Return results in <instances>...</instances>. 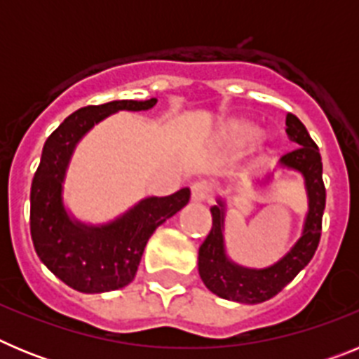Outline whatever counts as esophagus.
I'll return each mask as SVG.
<instances>
[{"instance_id":"1","label":"esophagus","mask_w":359,"mask_h":359,"mask_svg":"<svg viewBox=\"0 0 359 359\" xmlns=\"http://www.w3.org/2000/svg\"><path fill=\"white\" fill-rule=\"evenodd\" d=\"M190 190H192V199L194 201H207L214 196V189L208 182H196Z\"/></svg>"}]
</instances>
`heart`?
I'll list each match as a JSON object with an SVG mask.
<instances>
[{
  "instance_id": "1",
  "label": "heart",
  "mask_w": 359,
  "mask_h": 359,
  "mask_svg": "<svg viewBox=\"0 0 359 359\" xmlns=\"http://www.w3.org/2000/svg\"><path fill=\"white\" fill-rule=\"evenodd\" d=\"M259 128L255 123L246 122V120H239V122L230 123L226 129H224V142H226L230 147L241 149L244 145H248L250 142H253L259 136Z\"/></svg>"
}]
</instances>
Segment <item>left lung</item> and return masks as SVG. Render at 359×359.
Listing matches in <instances>:
<instances>
[{"mask_svg": "<svg viewBox=\"0 0 359 359\" xmlns=\"http://www.w3.org/2000/svg\"><path fill=\"white\" fill-rule=\"evenodd\" d=\"M286 133L298 145L280 158L282 167L302 172L306 180L309 212L302 237L280 261L264 269L243 268L228 259L224 252V203L210 208L212 230L199 246V277L214 294L241 304H261L273 298L306 268L318 248L322 236V215L325 208V185L322 180V156L318 145L293 113L286 116Z\"/></svg>", "mask_w": 359, "mask_h": 359, "instance_id": "1", "label": "left lung"}]
</instances>
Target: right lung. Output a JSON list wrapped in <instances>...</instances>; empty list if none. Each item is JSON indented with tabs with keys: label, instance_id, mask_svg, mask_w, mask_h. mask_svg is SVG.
<instances>
[{
	"label": "right lung",
	"instance_id": "add662e5",
	"mask_svg": "<svg viewBox=\"0 0 359 359\" xmlns=\"http://www.w3.org/2000/svg\"><path fill=\"white\" fill-rule=\"evenodd\" d=\"M149 100H113L72 113L44 142L30 190V233L37 257L66 286L81 293H106L128 286L145 244L161 223L182 210L190 190L145 198L118 219L100 226L75 221L62 203V182L73 149L95 123L116 111H145Z\"/></svg>",
	"mask_w": 359,
	"mask_h": 359
}]
</instances>
